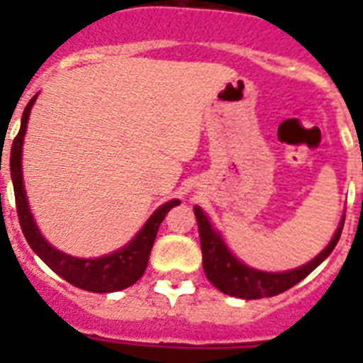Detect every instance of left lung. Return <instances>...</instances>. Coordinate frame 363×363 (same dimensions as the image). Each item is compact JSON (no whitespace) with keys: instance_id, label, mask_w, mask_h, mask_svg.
Instances as JSON below:
<instances>
[{"instance_id":"left-lung-1","label":"left lung","mask_w":363,"mask_h":363,"mask_svg":"<svg viewBox=\"0 0 363 363\" xmlns=\"http://www.w3.org/2000/svg\"><path fill=\"white\" fill-rule=\"evenodd\" d=\"M196 220H198L199 242H201V254H203V271L213 286H216L222 294L233 296L241 299H259L271 298L277 294L286 292L288 288L303 281L311 271H315L324 259L332 254L337 245L341 232H343L345 216L339 222L337 230L333 233L332 241L326 248L307 264L299 265L296 269L282 271V273H269V271L254 269L250 265L242 264L241 259L228 248L226 241L222 239L209 216L205 215L201 207H194Z\"/></svg>"}]
</instances>
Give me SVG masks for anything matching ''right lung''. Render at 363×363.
<instances>
[{
  "mask_svg": "<svg viewBox=\"0 0 363 363\" xmlns=\"http://www.w3.org/2000/svg\"><path fill=\"white\" fill-rule=\"evenodd\" d=\"M35 99L37 96H33L30 104L26 105L18 135L14 137L13 147H11V164H9L14 186V199H16V213H18L20 228H22L26 241L30 242L33 252L54 273H58L62 279H65L77 288L96 294H111L135 284L147 269L148 256L152 250L160 224L173 207L181 205V201L171 199V201L160 205L128 245H124L115 252L99 256V258H75V256L62 252L56 247H52L47 239L43 238L41 230L37 228L35 218L31 215L28 196H26L24 177H22V147H24L26 128H28L31 107L35 104Z\"/></svg>",
  "mask_w": 363,
  "mask_h": 363,
  "instance_id": "obj_1",
  "label": "right lung"
}]
</instances>
